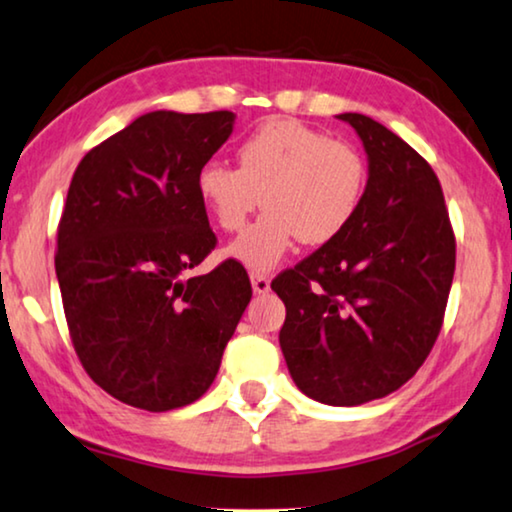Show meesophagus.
I'll return each instance as SVG.
<instances>
[{
    "instance_id": "obj_1",
    "label": "esophagus",
    "mask_w": 512,
    "mask_h": 512,
    "mask_svg": "<svg viewBox=\"0 0 512 512\" xmlns=\"http://www.w3.org/2000/svg\"><path fill=\"white\" fill-rule=\"evenodd\" d=\"M250 283H253L255 294H266L271 290V280L269 276H264V273H250Z\"/></svg>"
}]
</instances>
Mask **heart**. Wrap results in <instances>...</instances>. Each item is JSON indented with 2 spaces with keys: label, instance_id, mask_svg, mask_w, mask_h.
Listing matches in <instances>:
<instances>
[{
  "label": "heart",
  "instance_id": "b5f03b06",
  "mask_svg": "<svg viewBox=\"0 0 512 512\" xmlns=\"http://www.w3.org/2000/svg\"><path fill=\"white\" fill-rule=\"evenodd\" d=\"M239 169L206 162L197 194L215 225L236 232L259 206L266 213L229 243L227 255L269 271L294 248L334 241L355 218L366 190V162L348 141L276 118L241 141Z\"/></svg>",
  "mask_w": 512,
  "mask_h": 512
}]
</instances>
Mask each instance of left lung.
<instances>
[{"instance_id": "8db88e82", "label": "left lung", "mask_w": 512, "mask_h": 512, "mask_svg": "<svg viewBox=\"0 0 512 512\" xmlns=\"http://www.w3.org/2000/svg\"><path fill=\"white\" fill-rule=\"evenodd\" d=\"M336 118L355 129L369 162L362 204L271 290L287 311L278 338L294 385L327 406H362L408 383L434 348L455 234L427 160L369 115Z\"/></svg>"}]
</instances>
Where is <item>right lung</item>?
Here are the masks:
<instances>
[{
	"label": "right lung",
	"mask_w": 512,
	"mask_h": 512,
	"mask_svg": "<svg viewBox=\"0 0 512 512\" xmlns=\"http://www.w3.org/2000/svg\"><path fill=\"white\" fill-rule=\"evenodd\" d=\"M229 111H153L78 164L57 229L55 273L76 355L127 406L164 413L197 401L253 297L215 248L197 174L232 136Z\"/></svg>",
	"instance_id": "obj_1"
}]
</instances>
